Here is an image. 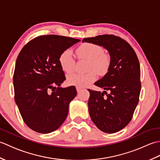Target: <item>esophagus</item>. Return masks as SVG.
I'll list each match as a JSON object with an SVG mask.
<instances>
[{"instance_id":"obj_1","label":"esophagus","mask_w":160,"mask_h":160,"mask_svg":"<svg viewBox=\"0 0 160 160\" xmlns=\"http://www.w3.org/2000/svg\"><path fill=\"white\" fill-rule=\"evenodd\" d=\"M76 90H77L78 92L79 93L80 91L81 90H82V88H80V87H76Z\"/></svg>"}]
</instances>
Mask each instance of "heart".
<instances>
[{
    "mask_svg": "<svg viewBox=\"0 0 160 160\" xmlns=\"http://www.w3.org/2000/svg\"><path fill=\"white\" fill-rule=\"evenodd\" d=\"M102 47L97 44L84 42L78 47L76 53L80 58L89 60L87 73H74L67 77V82L71 85L78 87H87L96 79V71L100 75L107 72L111 63L110 56L103 53ZM59 62L62 70L67 73L75 69V60L70 50L67 49L61 53Z\"/></svg>",
    "mask_w": 160,
    "mask_h": 160,
    "instance_id": "b5f03b06",
    "label": "heart"
}]
</instances>
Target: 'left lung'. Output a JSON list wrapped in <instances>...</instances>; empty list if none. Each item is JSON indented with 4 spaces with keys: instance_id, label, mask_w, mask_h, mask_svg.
Returning a JSON list of instances; mask_svg holds the SVG:
<instances>
[{
    "instance_id": "8db88e82",
    "label": "left lung",
    "mask_w": 160,
    "mask_h": 160,
    "mask_svg": "<svg viewBox=\"0 0 160 160\" xmlns=\"http://www.w3.org/2000/svg\"><path fill=\"white\" fill-rule=\"evenodd\" d=\"M84 42L102 46L109 53L108 72L94 83L104 91L101 93L88 89V106L91 120L100 130L116 132L130 122L139 102L141 82L138 56L127 41L114 35L84 38Z\"/></svg>"
}]
</instances>
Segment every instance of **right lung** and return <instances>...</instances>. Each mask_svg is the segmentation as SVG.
<instances>
[{"label": "right lung", "instance_id": "add662e5", "mask_svg": "<svg viewBox=\"0 0 160 160\" xmlns=\"http://www.w3.org/2000/svg\"><path fill=\"white\" fill-rule=\"evenodd\" d=\"M80 41L66 36H40L19 53L13 73L14 99L24 122L33 131L49 133L66 120L77 91L74 86L60 87L66 78L59 58Z\"/></svg>", "mask_w": 160, "mask_h": 160}]
</instances>
